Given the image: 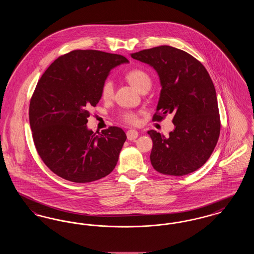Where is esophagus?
<instances>
[{"label":"esophagus","instance_id":"obj_1","mask_svg":"<svg viewBox=\"0 0 254 254\" xmlns=\"http://www.w3.org/2000/svg\"><path fill=\"white\" fill-rule=\"evenodd\" d=\"M138 131H136V130H134V129H129V130H127V139L128 140H130V141H132V140H135L137 137H138Z\"/></svg>","mask_w":254,"mask_h":254}]
</instances>
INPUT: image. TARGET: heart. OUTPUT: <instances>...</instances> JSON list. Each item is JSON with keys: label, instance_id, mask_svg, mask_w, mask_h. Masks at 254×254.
<instances>
[{"label": "heart", "instance_id": "1", "mask_svg": "<svg viewBox=\"0 0 254 254\" xmlns=\"http://www.w3.org/2000/svg\"><path fill=\"white\" fill-rule=\"evenodd\" d=\"M127 81L134 86L139 92L143 90H149L151 87V79L145 70L140 68H134L126 73ZM114 94V85L111 80H107L102 86L101 95L106 101L111 100ZM121 119L129 125H136L139 120V113L134 111H124L121 113Z\"/></svg>", "mask_w": 254, "mask_h": 254}]
</instances>
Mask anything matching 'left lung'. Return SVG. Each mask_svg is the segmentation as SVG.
Segmentation results:
<instances>
[{
	"mask_svg": "<svg viewBox=\"0 0 254 254\" xmlns=\"http://www.w3.org/2000/svg\"><path fill=\"white\" fill-rule=\"evenodd\" d=\"M152 66L161 83L153 121L173 113L174 129L166 138L149 130L153 146L150 162L158 172L183 176L201 168L210 157L220 135L217 97L205 66L190 54L169 46L131 54Z\"/></svg>",
	"mask_w": 254,
	"mask_h": 254,
	"instance_id": "1",
	"label": "left lung"
}]
</instances>
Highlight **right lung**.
Masks as SVG:
<instances>
[{"instance_id": "add662e5", "label": "right lung", "mask_w": 254, "mask_h": 254, "mask_svg": "<svg viewBox=\"0 0 254 254\" xmlns=\"http://www.w3.org/2000/svg\"><path fill=\"white\" fill-rule=\"evenodd\" d=\"M128 60L99 50H73L54 61L38 81L29 105V123L38 154L67 181L89 183L114 169L127 135L118 127L102 132L87 128L109 71Z\"/></svg>"}]
</instances>
